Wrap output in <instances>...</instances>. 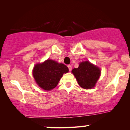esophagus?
Instances as JSON below:
<instances>
[{
    "instance_id": "obj_1",
    "label": "esophagus",
    "mask_w": 130,
    "mask_h": 130,
    "mask_svg": "<svg viewBox=\"0 0 130 130\" xmlns=\"http://www.w3.org/2000/svg\"><path fill=\"white\" fill-rule=\"evenodd\" d=\"M68 69H69V71H71V70H72V67H71V65H68Z\"/></svg>"
}]
</instances>
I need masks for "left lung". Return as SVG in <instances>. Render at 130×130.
I'll list each match as a JSON object with an SVG mask.
<instances>
[{"instance_id": "obj_1", "label": "left lung", "mask_w": 130, "mask_h": 130, "mask_svg": "<svg viewBox=\"0 0 130 130\" xmlns=\"http://www.w3.org/2000/svg\"><path fill=\"white\" fill-rule=\"evenodd\" d=\"M72 73L81 87L86 89L93 88L100 76L101 71L89 61L81 62L79 67L74 68Z\"/></svg>"}]
</instances>
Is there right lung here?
<instances>
[{
	"mask_svg": "<svg viewBox=\"0 0 130 130\" xmlns=\"http://www.w3.org/2000/svg\"><path fill=\"white\" fill-rule=\"evenodd\" d=\"M68 72V68L66 65L48 59L43 63L35 65L33 75L37 84L41 89L51 90L57 86L63 73Z\"/></svg>",
	"mask_w": 130,
	"mask_h": 130,
	"instance_id": "1",
	"label": "right lung"
}]
</instances>
